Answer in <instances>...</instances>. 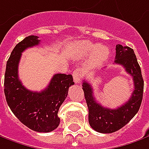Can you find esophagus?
I'll return each mask as SVG.
<instances>
[{
  "label": "esophagus",
  "instance_id": "obj_1",
  "mask_svg": "<svg viewBox=\"0 0 149 149\" xmlns=\"http://www.w3.org/2000/svg\"><path fill=\"white\" fill-rule=\"evenodd\" d=\"M84 75L83 71L80 69V68H77L76 70L73 71L72 72V76H73V80L76 83H80L82 79V77Z\"/></svg>",
  "mask_w": 149,
  "mask_h": 149
}]
</instances>
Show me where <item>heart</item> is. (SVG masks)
Instances as JSON below:
<instances>
[{
  "mask_svg": "<svg viewBox=\"0 0 149 149\" xmlns=\"http://www.w3.org/2000/svg\"><path fill=\"white\" fill-rule=\"evenodd\" d=\"M78 50L82 55H87L93 51V58L96 61H103L108 56V49L104 46H96L92 42H81L78 44Z\"/></svg>",
  "mask_w": 149,
  "mask_h": 149,
  "instance_id": "b5f03b06",
  "label": "heart"
}]
</instances>
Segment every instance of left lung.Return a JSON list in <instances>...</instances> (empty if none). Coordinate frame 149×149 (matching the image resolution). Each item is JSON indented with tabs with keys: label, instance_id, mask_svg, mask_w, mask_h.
Returning a JSON list of instances; mask_svg holds the SVG:
<instances>
[{
	"label": "left lung",
	"instance_id": "8db88e82",
	"mask_svg": "<svg viewBox=\"0 0 149 149\" xmlns=\"http://www.w3.org/2000/svg\"><path fill=\"white\" fill-rule=\"evenodd\" d=\"M114 62L123 66L132 76L134 90L129 100L118 108L104 107L95 100L92 86L86 81L82 82V89L88 107V121L95 131L102 133H114L133 118L139 112L143 93V79L136 55L129 47L116 46Z\"/></svg>",
	"mask_w": 149,
	"mask_h": 149
}]
</instances>
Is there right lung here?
I'll list each match as a JSON object with an SVG mask.
<instances>
[{"instance_id": "right-lung-1", "label": "right lung", "mask_w": 149, "mask_h": 149, "mask_svg": "<svg viewBox=\"0 0 149 149\" xmlns=\"http://www.w3.org/2000/svg\"><path fill=\"white\" fill-rule=\"evenodd\" d=\"M39 43L38 36H29L16 44L6 62L4 93L8 106L20 122L33 131L49 133L60 123L57 116L59 107L74 81L71 74L58 73L52 77L48 86L40 93L30 91L23 86L18 77L22 53Z\"/></svg>"}]
</instances>
